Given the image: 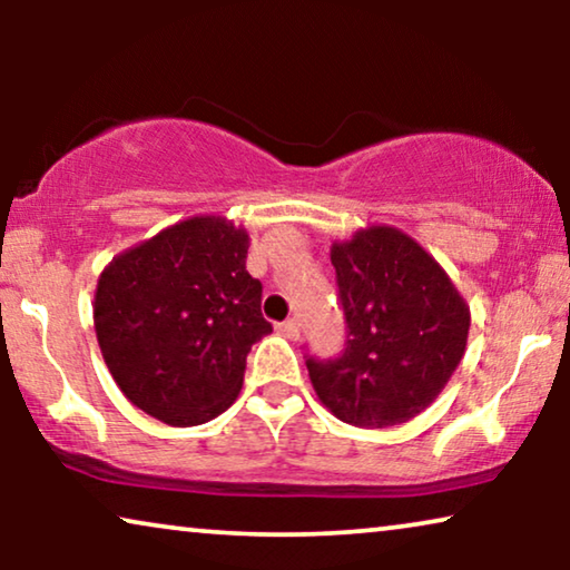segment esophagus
Masks as SVG:
<instances>
[{
    "mask_svg": "<svg viewBox=\"0 0 570 570\" xmlns=\"http://www.w3.org/2000/svg\"><path fill=\"white\" fill-rule=\"evenodd\" d=\"M277 332L283 334V337H287V340H298V334H301L298 318H287V322L277 324Z\"/></svg>",
    "mask_w": 570,
    "mask_h": 570,
    "instance_id": "1",
    "label": "esophagus"
}]
</instances>
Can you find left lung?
Returning <instances> with one entry per match:
<instances>
[{"instance_id":"8db88e82","label":"left lung","mask_w":570,"mask_h":570,"mask_svg":"<svg viewBox=\"0 0 570 570\" xmlns=\"http://www.w3.org/2000/svg\"><path fill=\"white\" fill-rule=\"evenodd\" d=\"M347 342L306 355L318 400L342 423L389 428L420 415L464 357L470 306L407 233L371 225L332 246Z\"/></svg>"}]
</instances>
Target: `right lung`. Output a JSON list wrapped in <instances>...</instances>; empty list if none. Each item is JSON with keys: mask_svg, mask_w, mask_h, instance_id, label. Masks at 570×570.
<instances>
[{"mask_svg": "<svg viewBox=\"0 0 570 570\" xmlns=\"http://www.w3.org/2000/svg\"><path fill=\"white\" fill-rule=\"evenodd\" d=\"M248 233L199 215L116 256L92 318L124 396L168 425H202L236 402L246 355L272 332L262 283L246 272Z\"/></svg>", "mask_w": 570, "mask_h": 570, "instance_id": "add662e5", "label": "right lung"}]
</instances>
